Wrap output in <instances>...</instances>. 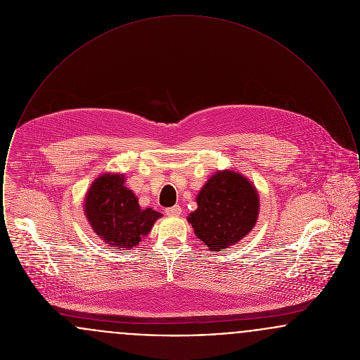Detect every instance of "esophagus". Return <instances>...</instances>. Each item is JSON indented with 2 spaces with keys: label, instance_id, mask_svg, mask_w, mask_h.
<instances>
[{
  "label": "esophagus",
  "instance_id": "esophagus-1",
  "mask_svg": "<svg viewBox=\"0 0 360 360\" xmlns=\"http://www.w3.org/2000/svg\"><path fill=\"white\" fill-rule=\"evenodd\" d=\"M181 212H182V207L179 205H174L166 209V214L167 216H179Z\"/></svg>",
  "mask_w": 360,
  "mask_h": 360
}]
</instances>
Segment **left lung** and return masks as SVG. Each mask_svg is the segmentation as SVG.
I'll use <instances>...</instances> for the list:
<instances>
[{
	"label": "left lung",
	"instance_id": "1",
	"mask_svg": "<svg viewBox=\"0 0 360 360\" xmlns=\"http://www.w3.org/2000/svg\"><path fill=\"white\" fill-rule=\"evenodd\" d=\"M195 201L198 207L188 214V221L195 236L212 252L244 239L257 224V188L239 172L224 170L213 174Z\"/></svg>",
	"mask_w": 360,
	"mask_h": 360
}]
</instances>
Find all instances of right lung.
I'll use <instances>...</instances> for the list:
<instances>
[{
	"label": "right lung",
	"instance_id": "right-lung-1",
	"mask_svg": "<svg viewBox=\"0 0 360 360\" xmlns=\"http://www.w3.org/2000/svg\"><path fill=\"white\" fill-rule=\"evenodd\" d=\"M125 175L103 174L89 188L85 214L91 229L116 250L136 247L150 233L162 213L141 209L132 190L124 186Z\"/></svg>",
	"mask_w": 360,
	"mask_h": 360
}]
</instances>
